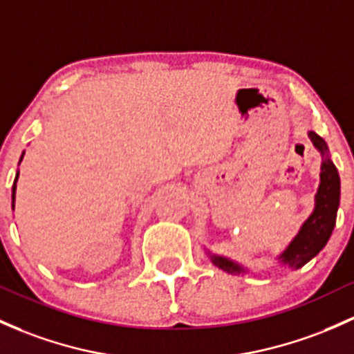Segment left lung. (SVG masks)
I'll return each instance as SVG.
<instances>
[{"label":"left lung","instance_id":"obj_1","mask_svg":"<svg viewBox=\"0 0 354 354\" xmlns=\"http://www.w3.org/2000/svg\"><path fill=\"white\" fill-rule=\"evenodd\" d=\"M309 138L313 140L314 147L321 151V184L315 194V207L313 214L302 224L299 234L290 241L287 250L280 254L279 260L283 265L297 270L310 261L326 246L330 238L336 224L337 207H339V174L334 163L329 158V150L324 140L317 133L309 131ZM211 261L227 273H245L246 268L230 258L219 257V254H209Z\"/></svg>","mask_w":354,"mask_h":354}]
</instances>
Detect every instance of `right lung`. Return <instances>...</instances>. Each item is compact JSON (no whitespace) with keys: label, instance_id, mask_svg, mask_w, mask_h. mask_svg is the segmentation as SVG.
Instances as JSON below:
<instances>
[{"label":"right lung","instance_id":"add662e5","mask_svg":"<svg viewBox=\"0 0 354 354\" xmlns=\"http://www.w3.org/2000/svg\"><path fill=\"white\" fill-rule=\"evenodd\" d=\"M21 158H24V155H21ZM20 158V162H21ZM18 176H20V172H17V177H15V184H13V192H11V199H13V207H15V194H17V180H18Z\"/></svg>","mask_w":354,"mask_h":354}]
</instances>
